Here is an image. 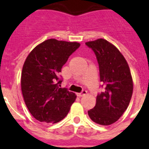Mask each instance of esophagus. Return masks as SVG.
Segmentation results:
<instances>
[{
    "mask_svg": "<svg viewBox=\"0 0 149 149\" xmlns=\"http://www.w3.org/2000/svg\"><path fill=\"white\" fill-rule=\"evenodd\" d=\"M86 93H87V92H86V90H83L82 92H81V93H77V97H79V98H80V97H82V96L85 95L86 94Z\"/></svg>",
    "mask_w": 149,
    "mask_h": 149,
    "instance_id": "1",
    "label": "esophagus"
}]
</instances>
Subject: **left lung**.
I'll return each mask as SVG.
<instances>
[{
	"mask_svg": "<svg viewBox=\"0 0 149 149\" xmlns=\"http://www.w3.org/2000/svg\"><path fill=\"white\" fill-rule=\"evenodd\" d=\"M99 65L100 80L104 91L98 94L89 118L101 125H110L122 116L131 101L134 89L129 65L119 50L104 39L86 42Z\"/></svg>",
	"mask_w": 149,
	"mask_h": 149,
	"instance_id": "obj_1",
	"label": "left lung"
}]
</instances>
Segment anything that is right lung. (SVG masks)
I'll list each match as a JSON object with an SVG mask.
<instances>
[{
	"label": "right lung",
	"mask_w": 149,
	"mask_h": 149,
	"mask_svg": "<svg viewBox=\"0 0 149 149\" xmlns=\"http://www.w3.org/2000/svg\"><path fill=\"white\" fill-rule=\"evenodd\" d=\"M77 42L50 39L30 51L23 65L21 86L27 109L36 120L57 123L68 113L76 95L60 88L58 75Z\"/></svg>",
	"instance_id": "1"
}]
</instances>
